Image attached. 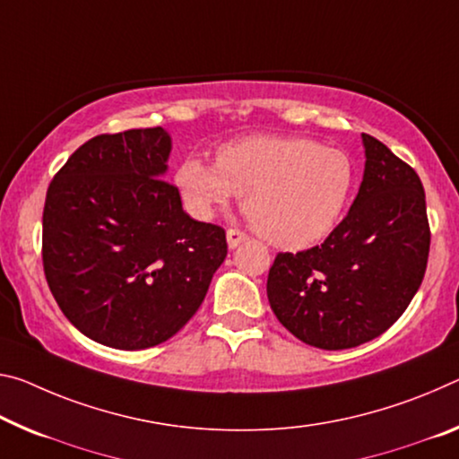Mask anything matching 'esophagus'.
I'll return each mask as SVG.
<instances>
[{"label":"esophagus","mask_w":459,"mask_h":459,"mask_svg":"<svg viewBox=\"0 0 459 459\" xmlns=\"http://www.w3.org/2000/svg\"><path fill=\"white\" fill-rule=\"evenodd\" d=\"M227 241H229L230 249H237L238 245L247 241V235H245L243 230H238V229H229L227 230Z\"/></svg>","instance_id":"obj_1"}]
</instances>
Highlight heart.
<instances>
[{
    "label": "heart",
    "instance_id": "1",
    "mask_svg": "<svg viewBox=\"0 0 459 459\" xmlns=\"http://www.w3.org/2000/svg\"><path fill=\"white\" fill-rule=\"evenodd\" d=\"M358 167L345 151L307 136H247L216 151V163L186 157L176 186L195 218L245 194L243 208L265 241L302 249L337 227L353 198Z\"/></svg>",
    "mask_w": 459,
    "mask_h": 459
}]
</instances>
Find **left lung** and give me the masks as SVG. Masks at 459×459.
Instances as JSON below:
<instances>
[{
  "label": "left lung",
  "instance_id": "left-lung-1",
  "mask_svg": "<svg viewBox=\"0 0 459 459\" xmlns=\"http://www.w3.org/2000/svg\"><path fill=\"white\" fill-rule=\"evenodd\" d=\"M366 169L358 198L325 243L278 253L269 307L307 345L358 347L380 337L425 278L431 230L423 184L386 144L361 134Z\"/></svg>",
  "mask_w": 459,
  "mask_h": 459
}]
</instances>
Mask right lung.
<instances>
[{
  "mask_svg": "<svg viewBox=\"0 0 459 459\" xmlns=\"http://www.w3.org/2000/svg\"><path fill=\"white\" fill-rule=\"evenodd\" d=\"M169 151L161 126L98 134L48 186V288L71 325L101 345L134 351L171 339L227 257L224 229L186 214L163 179Z\"/></svg>",
  "mask_w": 459,
  "mask_h": 459,
  "instance_id": "add662e5",
  "label": "right lung"
}]
</instances>
